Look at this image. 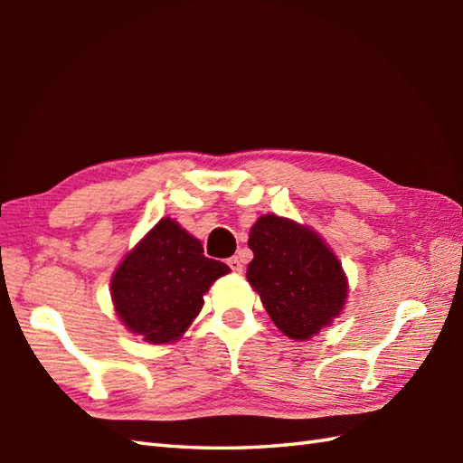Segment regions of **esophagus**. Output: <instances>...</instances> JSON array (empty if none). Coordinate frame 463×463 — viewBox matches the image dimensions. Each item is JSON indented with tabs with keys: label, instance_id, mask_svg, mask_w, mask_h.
Wrapping results in <instances>:
<instances>
[{
	"label": "esophagus",
	"instance_id": "esophagus-1",
	"mask_svg": "<svg viewBox=\"0 0 463 463\" xmlns=\"http://www.w3.org/2000/svg\"><path fill=\"white\" fill-rule=\"evenodd\" d=\"M229 267H231V270H232V272H239V274H241V272H242V269H244V267H242V260H241L239 257H232V259H229Z\"/></svg>",
	"mask_w": 463,
	"mask_h": 463
}]
</instances>
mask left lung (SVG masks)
Wrapping results in <instances>:
<instances>
[{"label":"left lung","mask_w":463,"mask_h":463,"mask_svg":"<svg viewBox=\"0 0 463 463\" xmlns=\"http://www.w3.org/2000/svg\"><path fill=\"white\" fill-rule=\"evenodd\" d=\"M247 279L269 317L292 340H310L338 318L348 298L342 262L317 231L262 214L250 226Z\"/></svg>","instance_id":"8db88e82"}]
</instances>
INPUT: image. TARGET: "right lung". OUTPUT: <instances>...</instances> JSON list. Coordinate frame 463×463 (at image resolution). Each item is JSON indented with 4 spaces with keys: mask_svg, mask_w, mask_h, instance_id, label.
<instances>
[{
    "mask_svg": "<svg viewBox=\"0 0 463 463\" xmlns=\"http://www.w3.org/2000/svg\"><path fill=\"white\" fill-rule=\"evenodd\" d=\"M203 252L176 221L156 222L113 272L111 300L123 326L156 346L181 340L213 282L231 272Z\"/></svg>",
    "mask_w": 463,
    "mask_h": 463,
    "instance_id": "obj_1",
    "label": "right lung"
}]
</instances>
